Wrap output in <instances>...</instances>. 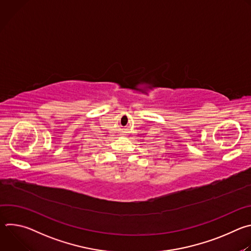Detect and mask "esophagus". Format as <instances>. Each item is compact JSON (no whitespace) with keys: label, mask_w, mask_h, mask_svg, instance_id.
I'll return each mask as SVG.
<instances>
[{"label":"esophagus","mask_w":251,"mask_h":251,"mask_svg":"<svg viewBox=\"0 0 251 251\" xmlns=\"http://www.w3.org/2000/svg\"><path fill=\"white\" fill-rule=\"evenodd\" d=\"M120 134H121V135H123V136H124V135H125V132H124V131H121V133H120Z\"/></svg>","instance_id":"1"}]
</instances>
